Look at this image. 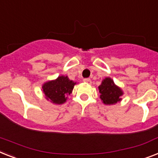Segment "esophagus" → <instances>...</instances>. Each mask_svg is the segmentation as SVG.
<instances>
[{"instance_id":"esophagus-1","label":"esophagus","mask_w":158,"mask_h":158,"mask_svg":"<svg viewBox=\"0 0 158 158\" xmlns=\"http://www.w3.org/2000/svg\"><path fill=\"white\" fill-rule=\"evenodd\" d=\"M83 82H84V83H89V84L92 83V81H91L90 79H83Z\"/></svg>"}]
</instances>
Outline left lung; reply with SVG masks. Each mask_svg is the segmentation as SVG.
<instances>
[{"label":"left lung","instance_id":"obj_1","mask_svg":"<svg viewBox=\"0 0 158 158\" xmlns=\"http://www.w3.org/2000/svg\"><path fill=\"white\" fill-rule=\"evenodd\" d=\"M98 89L101 94L100 98L105 105H115L122 101L121 97L123 95V91L110 77H106L102 80Z\"/></svg>","mask_w":158,"mask_h":158}]
</instances>
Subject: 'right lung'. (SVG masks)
I'll list each match as a JSON object with an SVG mask.
<instances>
[{"mask_svg":"<svg viewBox=\"0 0 158 158\" xmlns=\"http://www.w3.org/2000/svg\"><path fill=\"white\" fill-rule=\"evenodd\" d=\"M76 82L70 80L68 76L60 75L56 79L49 80L42 85L46 100L55 105H62L66 101L68 96L72 93Z\"/></svg>","mask_w":158,"mask_h":158,"instance_id":"right-lung-1","label":"right lung"}]
</instances>
